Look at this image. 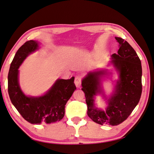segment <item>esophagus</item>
Wrapping results in <instances>:
<instances>
[{"mask_svg":"<svg viewBox=\"0 0 154 154\" xmlns=\"http://www.w3.org/2000/svg\"><path fill=\"white\" fill-rule=\"evenodd\" d=\"M74 83L78 88H79L81 85L82 83V75H75V80H74Z\"/></svg>","mask_w":154,"mask_h":154,"instance_id":"1","label":"esophagus"}]
</instances>
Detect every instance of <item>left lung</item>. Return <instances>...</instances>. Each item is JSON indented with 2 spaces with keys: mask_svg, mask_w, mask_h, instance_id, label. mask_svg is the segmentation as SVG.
I'll return each mask as SVG.
<instances>
[{
  "mask_svg": "<svg viewBox=\"0 0 154 154\" xmlns=\"http://www.w3.org/2000/svg\"><path fill=\"white\" fill-rule=\"evenodd\" d=\"M119 43L117 54L112 55V63L119 72L120 80L116 85V91L108 100L106 110L97 108L94 96L100 92L102 71L89 73L82 80L87 105V115L94 122L100 125H117L124 122L137 106L142 94V67L139 57L128 42L115 37Z\"/></svg>",
  "mask_w": 154,
  "mask_h": 154,
  "instance_id": "left-lung-1",
  "label": "left lung"
}]
</instances>
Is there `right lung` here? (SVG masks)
Instances as JSON below:
<instances>
[{
	"label": "right lung",
	"instance_id": "right-lung-1",
	"mask_svg": "<svg viewBox=\"0 0 154 154\" xmlns=\"http://www.w3.org/2000/svg\"><path fill=\"white\" fill-rule=\"evenodd\" d=\"M38 48L33 40L25 42L17 50L10 65L8 74V93L11 103L22 117L32 124L59 122L65 115V104L76 89L71 79H59L46 94L41 97L26 96L18 84V68L28 55Z\"/></svg>",
	"mask_w": 154,
	"mask_h": 154
}]
</instances>
